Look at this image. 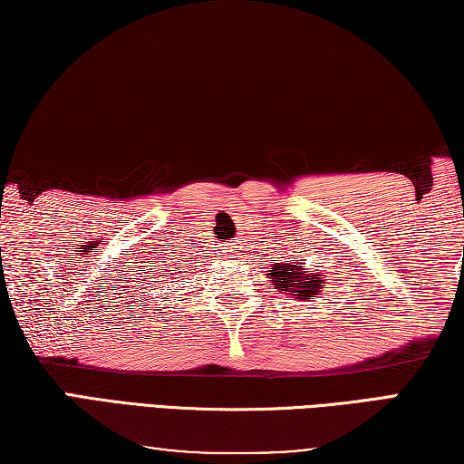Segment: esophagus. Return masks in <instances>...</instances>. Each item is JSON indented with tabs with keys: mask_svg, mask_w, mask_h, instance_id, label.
<instances>
[{
	"mask_svg": "<svg viewBox=\"0 0 464 464\" xmlns=\"http://www.w3.org/2000/svg\"><path fill=\"white\" fill-rule=\"evenodd\" d=\"M238 251H240L238 242H227V245L224 246V255L227 256V259H232L234 255H238Z\"/></svg>",
	"mask_w": 464,
	"mask_h": 464,
	"instance_id": "obj_1",
	"label": "esophagus"
}]
</instances>
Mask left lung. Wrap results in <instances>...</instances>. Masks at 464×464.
Listing matches in <instances>:
<instances>
[{
    "instance_id": "1",
    "label": "left lung",
    "mask_w": 464,
    "mask_h": 464,
    "mask_svg": "<svg viewBox=\"0 0 464 464\" xmlns=\"http://www.w3.org/2000/svg\"><path fill=\"white\" fill-rule=\"evenodd\" d=\"M295 259V256H290ZM269 286L282 290L284 295L290 298H298V301H306V298H315L317 295H324L325 280L319 272H306L304 263L301 261H284L274 263L269 267Z\"/></svg>"
}]
</instances>
